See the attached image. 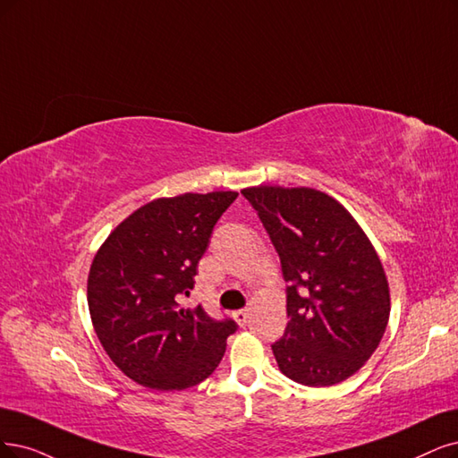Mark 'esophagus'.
<instances>
[{"label":"esophagus","mask_w":458,"mask_h":458,"mask_svg":"<svg viewBox=\"0 0 458 458\" xmlns=\"http://www.w3.org/2000/svg\"><path fill=\"white\" fill-rule=\"evenodd\" d=\"M233 318L238 320L240 327H245L249 323V313H247V310H238V311H233Z\"/></svg>","instance_id":"obj_1"}]
</instances>
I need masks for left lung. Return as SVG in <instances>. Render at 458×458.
Returning a JSON list of instances; mask_svg holds the SVG:
<instances>
[{
    "label": "left lung",
    "instance_id": "left-lung-1",
    "mask_svg": "<svg viewBox=\"0 0 458 458\" xmlns=\"http://www.w3.org/2000/svg\"><path fill=\"white\" fill-rule=\"evenodd\" d=\"M242 194L259 213L289 283V325L272 345L279 369L308 386L345 381L374 354L391 313L374 245L342 203L320 191L260 184Z\"/></svg>",
    "mask_w": 458,
    "mask_h": 458
}]
</instances>
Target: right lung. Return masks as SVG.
Returning a JSON list of instances; mask_svg holds the SVG:
<instances>
[{"mask_svg":"<svg viewBox=\"0 0 458 458\" xmlns=\"http://www.w3.org/2000/svg\"><path fill=\"white\" fill-rule=\"evenodd\" d=\"M238 192L158 198L124 218L89 274V310L99 344L124 376L157 391L208 379L238 330L201 306L186 310L198 262Z\"/></svg>","mask_w":458,"mask_h":458,"instance_id":"add662e5","label":"right lung"}]
</instances>
